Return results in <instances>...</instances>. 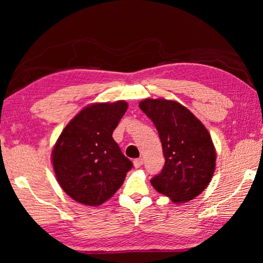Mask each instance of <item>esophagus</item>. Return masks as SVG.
Instances as JSON below:
<instances>
[{
  "label": "esophagus",
  "mask_w": 263,
  "mask_h": 263,
  "mask_svg": "<svg viewBox=\"0 0 263 263\" xmlns=\"http://www.w3.org/2000/svg\"><path fill=\"white\" fill-rule=\"evenodd\" d=\"M142 163H144V160H142L141 158H139V159H136L135 161H133V164H135V167H136V168H139V167H141V166H142Z\"/></svg>",
  "instance_id": "obj_1"
}]
</instances>
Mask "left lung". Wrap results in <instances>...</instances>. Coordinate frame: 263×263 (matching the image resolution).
Listing matches in <instances>:
<instances>
[{
	"label": "left lung",
	"mask_w": 263,
	"mask_h": 263,
	"mask_svg": "<svg viewBox=\"0 0 263 263\" xmlns=\"http://www.w3.org/2000/svg\"><path fill=\"white\" fill-rule=\"evenodd\" d=\"M157 127L164 166L151 184L175 204L194 199L210 183L216 169V148L202 122L176 101L145 99L139 103Z\"/></svg>",
	"instance_id": "obj_1"
}]
</instances>
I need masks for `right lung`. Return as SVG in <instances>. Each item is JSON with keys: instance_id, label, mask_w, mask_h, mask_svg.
<instances>
[{"instance_id": "right-lung-1", "label": "right lung", "mask_w": 263, "mask_h": 263, "mask_svg": "<svg viewBox=\"0 0 263 263\" xmlns=\"http://www.w3.org/2000/svg\"><path fill=\"white\" fill-rule=\"evenodd\" d=\"M127 110L125 101L92 103L62 130L52 151L57 180L70 198L99 206L121 188L132 162L112 132Z\"/></svg>"}]
</instances>
